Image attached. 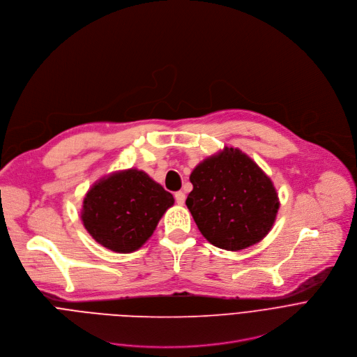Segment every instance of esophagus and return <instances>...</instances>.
Returning <instances> with one entry per match:
<instances>
[{
  "label": "esophagus",
  "instance_id": "esophagus-1",
  "mask_svg": "<svg viewBox=\"0 0 357 357\" xmlns=\"http://www.w3.org/2000/svg\"><path fill=\"white\" fill-rule=\"evenodd\" d=\"M174 198H176V202H177L178 205H183L184 201H185V194H184L183 191H177V192L174 194Z\"/></svg>",
  "mask_w": 357,
  "mask_h": 357
}]
</instances>
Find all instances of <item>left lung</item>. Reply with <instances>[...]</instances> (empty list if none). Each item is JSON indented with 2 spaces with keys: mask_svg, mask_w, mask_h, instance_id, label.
I'll list each match as a JSON object with an SVG mask.
<instances>
[{
  "mask_svg": "<svg viewBox=\"0 0 357 357\" xmlns=\"http://www.w3.org/2000/svg\"><path fill=\"white\" fill-rule=\"evenodd\" d=\"M192 191L185 205L213 246L242 250L273 228L280 208L270 177L238 148L225 146L204 159L190 174Z\"/></svg>",
  "mask_w": 357,
  "mask_h": 357,
  "instance_id": "obj_1",
  "label": "left lung"
}]
</instances>
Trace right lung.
<instances>
[{"label": "right lung", "instance_id": "obj_1", "mask_svg": "<svg viewBox=\"0 0 357 357\" xmlns=\"http://www.w3.org/2000/svg\"><path fill=\"white\" fill-rule=\"evenodd\" d=\"M173 195L144 170L126 169L101 177L83 199L82 221L101 246L130 253L153 235Z\"/></svg>", "mask_w": 357, "mask_h": 357}]
</instances>
